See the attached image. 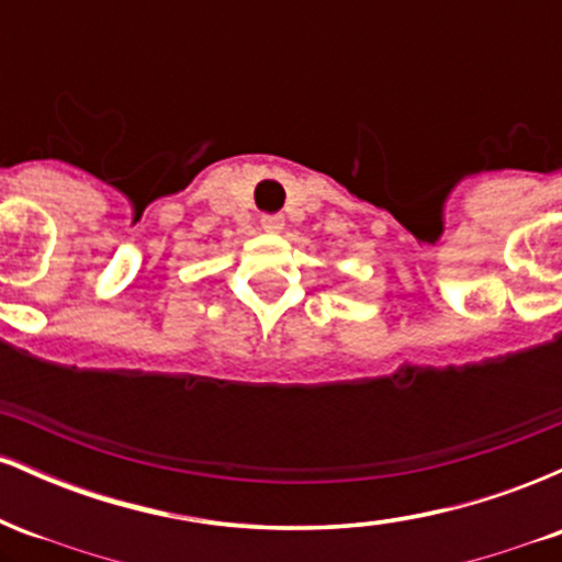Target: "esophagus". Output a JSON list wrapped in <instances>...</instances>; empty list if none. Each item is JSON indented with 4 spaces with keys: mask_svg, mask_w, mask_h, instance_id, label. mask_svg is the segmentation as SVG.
I'll return each mask as SVG.
<instances>
[{
    "mask_svg": "<svg viewBox=\"0 0 562 562\" xmlns=\"http://www.w3.org/2000/svg\"><path fill=\"white\" fill-rule=\"evenodd\" d=\"M282 227H285V218H282L280 214H263L261 216L263 232H282Z\"/></svg>",
    "mask_w": 562,
    "mask_h": 562,
    "instance_id": "1",
    "label": "esophagus"
}]
</instances>
